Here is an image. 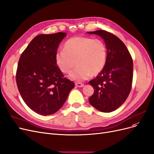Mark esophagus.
<instances>
[{"label": "esophagus", "instance_id": "obj_1", "mask_svg": "<svg viewBox=\"0 0 154 154\" xmlns=\"http://www.w3.org/2000/svg\"><path fill=\"white\" fill-rule=\"evenodd\" d=\"M75 86L77 87H83L84 86V84L81 83V82H75Z\"/></svg>", "mask_w": 154, "mask_h": 154}]
</instances>
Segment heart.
<instances>
[{
	"mask_svg": "<svg viewBox=\"0 0 154 154\" xmlns=\"http://www.w3.org/2000/svg\"><path fill=\"white\" fill-rule=\"evenodd\" d=\"M107 49L106 43L100 39L75 36L68 39L64 50L57 51L54 56L57 66L63 73H70L72 80L82 81L90 76L100 73L106 65Z\"/></svg>",
	"mask_w": 154,
	"mask_h": 154,
	"instance_id": "b5f03b06",
	"label": "heart"
}]
</instances>
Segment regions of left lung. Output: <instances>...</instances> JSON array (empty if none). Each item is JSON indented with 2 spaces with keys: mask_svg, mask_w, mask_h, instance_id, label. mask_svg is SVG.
Wrapping results in <instances>:
<instances>
[{
  "mask_svg": "<svg viewBox=\"0 0 154 154\" xmlns=\"http://www.w3.org/2000/svg\"><path fill=\"white\" fill-rule=\"evenodd\" d=\"M88 33L100 36L107 49L105 66L95 79L89 82L94 88L89 102L97 110L110 112L120 107L131 92L132 59L125 45L111 32L98 30Z\"/></svg>",
  "mask_w": 154,
  "mask_h": 154,
  "instance_id": "8db88e82",
  "label": "left lung"
}]
</instances>
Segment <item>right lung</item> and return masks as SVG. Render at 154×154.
I'll return each instance as SVG.
<instances>
[{
    "instance_id": "add662e5",
    "label": "right lung",
    "mask_w": 154,
    "mask_h": 154,
    "mask_svg": "<svg viewBox=\"0 0 154 154\" xmlns=\"http://www.w3.org/2000/svg\"><path fill=\"white\" fill-rule=\"evenodd\" d=\"M65 32L39 34L34 38L19 59L16 73L18 91L23 101L41 115L56 112L75 86L64 77L54 56Z\"/></svg>"
}]
</instances>
